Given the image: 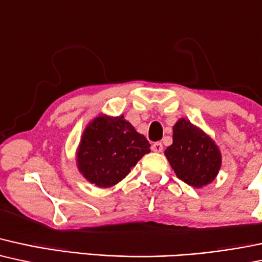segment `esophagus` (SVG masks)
<instances>
[{
    "label": "esophagus",
    "mask_w": 262,
    "mask_h": 262,
    "mask_svg": "<svg viewBox=\"0 0 262 262\" xmlns=\"http://www.w3.org/2000/svg\"><path fill=\"white\" fill-rule=\"evenodd\" d=\"M152 150L153 152H157V153H161L163 150V144L161 142H156L152 144Z\"/></svg>",
    "instance_id": "34e87169"
}]
</instances>
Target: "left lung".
<instances>
[{
	"label": "left lung",
	"mask_w": 262,
	"mask_h": 262,
	"mask_svg": "<svg viewBox=\"0 0 262 262\" xmlns=\"http://www.w3.org/2000/svg\"><path fill=\"white\" fill-rule=\"evenodd\" d=\"M164 155L177 177L196 189L216 179L222 165V155L214 141L184 118L174 125L173 143Z\"/></svg>",
	"instance_id": "left-lung-1"
}]
</instances>
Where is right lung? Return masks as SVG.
I'll list each match as a JSON object with an SVG mask.
<instances>
[{
  "mask_svg": "<svg viewBox=\"0 0 262 262\" xmlns=\"http://www.w3.org/2000/svg\"><path fill=\"white\" fill-rule=\"evenodd\" d=\"M150 144L124 115H99L83 131L76 152L77 168L91 184L112 187L121 181Z\"/></svg>",
  "mask_w": 262,
  "mask_h": 262,
  "instance_id": "right-lung-1",
  "label": "right lung"
}]
</instances>
